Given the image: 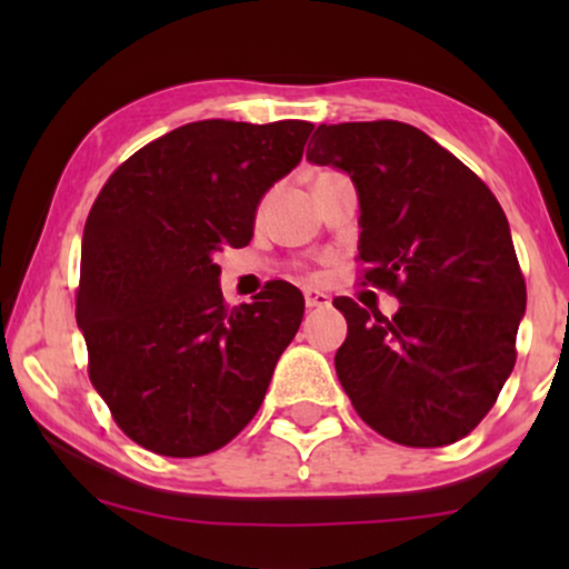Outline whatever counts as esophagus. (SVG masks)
<instances>
[{
	"label": "esophagus",
	"instance_id": "1",
	"mask_svg": "<svg viewBox=\"0 0 569 569\" xmlns=\"http://www.w3.org/2000/svg\"><path fill=\"white\" fill-rule=\"evenodd\" d=\"M305 305L310 307H329L331 305V297L326 291H318V289H305Z\"/></svg>",
	"mask_w": 569,
	"mask_h": 569
}]
</instances>
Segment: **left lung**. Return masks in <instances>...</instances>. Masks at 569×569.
I'll use <instances>...</instances> for the list:
<instances>
[{
  "label": "left lung",
  "instance_id": "obj_1",
  "mask_svg": "<svg viewBox=\"0 0 569 569\" xmlns=\"http://www.w3.org/2000/svg\"><path fill=\"white\" fill-rule=\"evenodd\" d=\"M312 166L350 176L358 259L393 318L335 299V367L361 420L403 447H447L485 420L516 363L527 289L500 202L471 168L396 120L318 126Z\"/></svg>",
  "mask_w": 569,
  "mask_h": 569
}]
</instances>
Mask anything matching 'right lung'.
I'll list each match as a JSON object with an SVG mask.
<instances>
[{"label":"right lung","instance_id":"right-lung-1","mask_svg":"<svg viewBox=\"0 0 569 569\" xmlns=\"http://www.w3.org/2000/svg\"><path fill=\"white\" fill-rule=\"evenodd\" d=\"M310 130L189 122L122 162L90 208L77 291L90 382L149 452H213L262 407L305 297L272 280L227 310L213 257L248 246L259 202L299 166Z\"/></svg>","mask_w":569,"mask_h":569}]
</instances>
